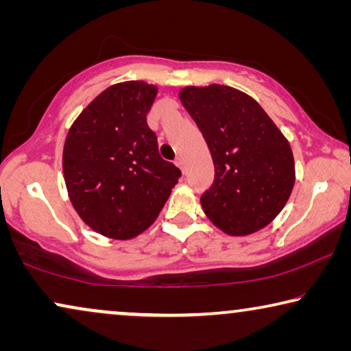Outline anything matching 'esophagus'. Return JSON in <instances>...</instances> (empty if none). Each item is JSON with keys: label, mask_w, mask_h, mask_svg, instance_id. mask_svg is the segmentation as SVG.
I'll return each mask as SVG.
<instances>
[{"label": "esophagus", "mask_w": 351, "mask_h": 351, "mask_svg": "<svg viewBox=\"0 0 351 351\" xmlns=\"http://www.w3.org/2000/svg\"><path fill=\"white\" fill-rule=\"evenodd\" d=\"M174 162H176V166H179L182 171L185 169V162H184V158H182V156H177Z\"/></svg>", "instance_id": "obj_1"}]
</instances>
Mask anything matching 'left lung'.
Segmentation results:
<instances>
[{
	"label": "left lung",
	"mask_w": 351,
	"mask_h": 351,
	"mask_svg": "<svg viewBox=\"0 0 351 351\" xmlns=\"http://www.w3.org/2000/svg\"><path fill=\"white\" fill-rule=\"evenodd\" d=\"M179 99L214 162L213 185L201 195L204 214L230 237L267 227L294 189L295 165L287 138L257 100L230 86H186Z\"/></svg>",
	"instance_id": "8db88e82"
}]
</instances>
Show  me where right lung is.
I'll use <instances>...</instances> for the list:
<instances>
[{
  "instance_id": "obj_1",
  "label": "right lung",
  "mask_w": 351,
  "mask_h": 351,
  "mask_svg": "<svg viewBox=\"0 0 351 351\" xmlns=\"http://www.w3.org/2000/svg\"><path fill=\"white\" fill-rule=\"evenodd\" d=\"M158 88L124 81L102 90L71 124L62 167L81 220L104 237L131 239L160 215L180 169L158 152L148 128Z\"/></svg>"
}]
</instances>
